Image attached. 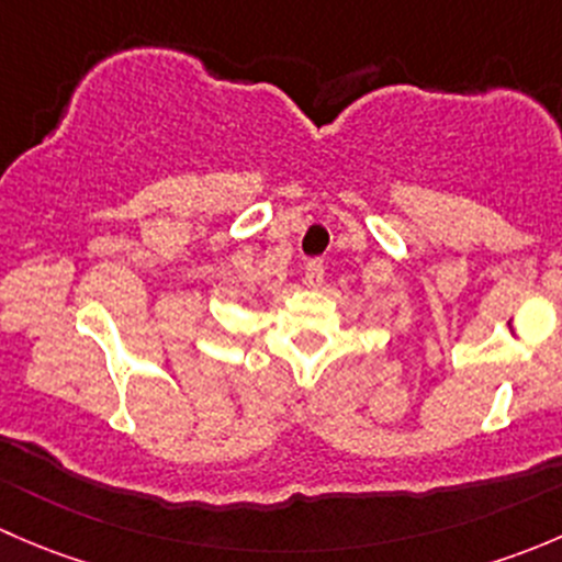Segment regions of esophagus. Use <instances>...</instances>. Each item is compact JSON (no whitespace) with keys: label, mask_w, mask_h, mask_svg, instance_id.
Returning a JSON list of instances; mask_svg holds the SVG:
<instances>
[{"label":"esophagus","mask_w":562,"mask_h":562,"mask_svg":"<svg viewBox=\"0 0 562 562\" xmlns=\"http://www.w3.org/2000/svg\"><path fill=\"white\" fill-rule=\"evenodd\" d=\"M323 277H326V266H323L321 258H313L307 263V271H304V280H307V285L321 288L323 285Z\"/></svg>","instance_id":"34e87169"}]
</instances>
